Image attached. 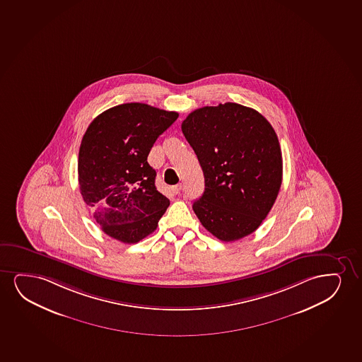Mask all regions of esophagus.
<instances>
[{"label": "esophagus", "mask_w": 362, "mask_h": 362, "mask_svg": "<svg viewBox=\"0 0 362 362\" xmlns=\"http://www.w3.org/2000/svg\"><path fill=\"white\" fill-rule=\"evenodd\" d=\"M180 189H182V185L180 184H177V185H173V187H170V190L173 192L174 194H179L180 192Z\"/></svg>", "instance_id": "obj_1"}]
</instances>
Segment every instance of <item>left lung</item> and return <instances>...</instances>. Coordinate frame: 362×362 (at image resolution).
I'll use <instances>...</instances> for the list:
<instances>
[{
	"label": "left lung",
	"instance_id": "obj_1",
	"mask_svg": "<svg viewBox=\"0 0 362 362\" xmlns=\"http://www.w3.org/2000/svg\"><path fill=\"white\" fill-rule=\"evenodd\" d=\"M182 132L205 178L204 194L193 204L202 225L223 242L253 233L281 187V148L270 122L228 102L194 110Z\"/></svg>",
	"mask_w": 362,
	"mask_h": 362
}]
</instances>
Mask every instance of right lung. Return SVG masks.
Here are the masks:
<instances>
[{
    "label": "right lung",
    "instance_id": "add662e5",
    "mask_svg": "<svg viewBox=\"0 0 362 362\" xmlns=\"http://www.w3.org/2000/svg\"><path fill=\"white\" fill-rule=\"evenodd\" d=\"M178 117L148 104L108 109L90 122L78 152L81 194L104 233L137 243L157 228L169 200L156 189L147 156Z\"/></svg>",
    "mask_w": 362,
    "mask_h": 362
}]
</instances>
